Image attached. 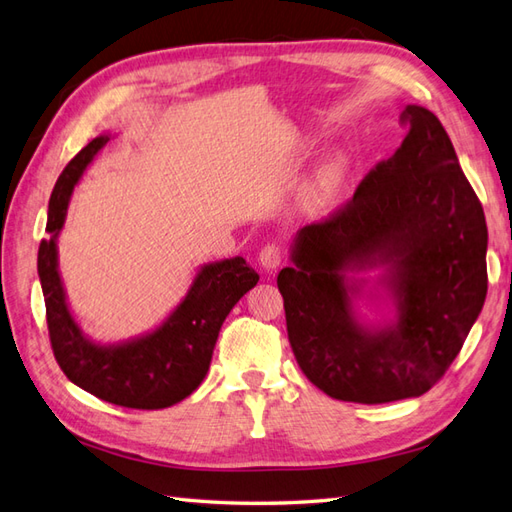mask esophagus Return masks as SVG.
Instances as JSON below:
<instances>
[{"label":"esophagus","mask_w":512,"mask_h":512,"mask_svg":"<svg viewBox=\"0 0 512 512\" xmlns=\"http://www.w3.org/2000/svg\"><path fill=\"white\" fill-rule=\"evenodd\" d=\"M258 263L263 265L267 271H274V269H278V267H280V263H282V249H280V245H276V243H269V245H265L263 249H260V254H258Z\"/></svg>","instance_id":"34e87169"}]
</instances>
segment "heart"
<instances>
[{"label": "heart", "mask_w": 512, "mask_h": 512, "mask_svg": "<svg viewBox=\"0 0 512 512\" xmlns=\"http://www.w3.org/2000/svg\"><path fill=\"white\" fill-rule=\"evenodd\" d=\"M337 186V170L335 168H328L326 173H322L320 177H317V181L311 188V197L315 201H324L333 195V190Z\"/></svg>", "instance_id": "heart-1"}]
</instances>
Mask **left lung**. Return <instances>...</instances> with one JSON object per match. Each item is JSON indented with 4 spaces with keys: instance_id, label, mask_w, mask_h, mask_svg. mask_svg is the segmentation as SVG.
Returning a JSON list of instances; mask_svg holds the SVG:
<instances>
[{
    "instance_id": "1",
    "label": "left lung",
    "mask_w": 512,
    "mask_h": 512,
    "mask_svg": "<svg viewBox=\"0 0 512 512\" xmlns=\"http://www.w3.org/2000/svg\"><path fill=\"white\" fill-rule=\"evenodd\" d=\"M401 118L410 127L403 144L344 210L298 230L293 265L278 274L298 366L339 401L425 394L458 357L486 300L482 203L434 113L407 105ZM370 268L382 269L374 283L358 278ZM368 284L393 304L392 321L358 315Z\"/></svg>"
}]
</instances>
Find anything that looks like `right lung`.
Returning <instances> with one entry per match:
<instances>
[{
  "label": "right lung",
  "instance_id": "1",
  "mask_svg": "<svg viewBox=\"0 0 512 512\" xmlns=\"http://www.w3.org/2000/svg\"><path fill=\"white\" fill-rule=\"evenodd\" d=\"M107 142V133L98 135L65 166L48 203L45 232L50 238L39 245L37 269L50 342L65 377L78 388L113 405L162 410L184 401L206 379L225 317L256 287L258 274L241 256L214 260L197 271L186 298L153 331L118 344L87 337L67 304L56 241L76 184Z\"/></svg>",
  "mask_w": 512,
  "mask_h": 512
}]
</instances>
